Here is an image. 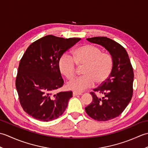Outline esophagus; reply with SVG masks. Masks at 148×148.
<instances>
[{
  "mask_svg": "<svg viewBox=\"0 0 148 148\" xmlns=\"http://www.w3.org/2000/svg\"><path fill=\"white\" fill-rule=\"evenodd\" d=\"M73 96H76V95H83V93H78V92H73Z\"/></svg>",
  "mask_w": 148,
  "mask_h": 148,
  "instance_id": "esophagus-1",
  "label": "esophagus"
}]
</instances>
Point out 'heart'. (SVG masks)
I'll return each instance as SVG.
<instances>
[{
  "label": "heart",
  "mask_w": 148,
  "mask_h": 148,
  "mask_svg": "<svg viewBox=\"0 0 148 148\" xmlns=\"http://www.w3.org/2000/svg\"><path fill=\"white\" fill-rule=\"evenodd\" d=\"M76 65L84 67V76L71 80L67 83L69 90L81 92L92 87L94 83H104L111 75L114 61L112 56L103 53L102 50L91 45H84L74 50L72 58L66 53L63 54L58 61V68L62 74L71 79L76 74Z\"/></svg>",
  "instance_id": "heart-1"
}]
</instances>
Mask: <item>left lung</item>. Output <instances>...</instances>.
<instances>
[{"mask_svg": "<svg viewBox=\"0 0 148 148\" xmlns=\"http://www.w3.org/2000/svg\"><path fill=\"white\" fill-rule=\"evenodd\" d=\"M90 42L100 45L108 50L114 61L111 75L101 85L93 89L102 94V98L95 92H90L93 100L85 108L91 118L106 121L120 115L133 95L134 71L129 56L125 49L119 43L106 37L86 39Z\"/></svg>", "mask_w": 148, "mask_h": 148, "instance_id": "left-lung-1", "label": "left lung"}]
</instances>
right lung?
<instances>
[{
	"instance_id": "right-lung-1",
	"label": "right lung",
	"mask_w": 148,
	"mask_h": 148,
	"mask_svg": "<svg viewBox=\"0 0 148 148\" xmlns=\"http://www.w3.org/2000/svg\"><path fill=\"white\" fill-rule=\"evenodd\" d=\"M81 40L48 35L31 44L22 56L16 78L22 108L37 120L58 118L67 108L72 91L54 94L64 85L58 61L61 56Z\"/></svg>"
}]
</instances>
